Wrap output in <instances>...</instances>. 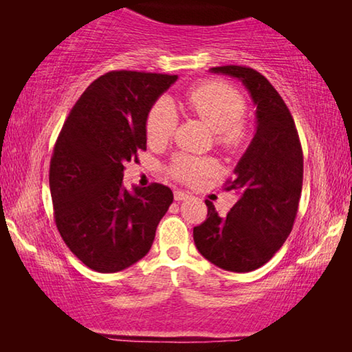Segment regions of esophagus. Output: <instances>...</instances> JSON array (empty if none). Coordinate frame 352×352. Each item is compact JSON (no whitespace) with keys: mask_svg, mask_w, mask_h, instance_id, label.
<instances>
[{"mask_svg":"<svg viewBox=\"0 0 352 352\" xmlns=\"http://www.w3.org/2000/svg\"><path fill=\"white\" fill-rule=\"evenodd\" d=\"M188 197H189V194H186V192H183V190H175V192H174V199H175L177 201L186 200Z\"/></svg>","mask_w":352,"mask_h":352,"instance_id":"1","label":"esophagus"}]
</instances>
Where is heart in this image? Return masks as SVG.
I'll use <instances>...</instances> for the list:
<instances>
[{"label":"heart","instance_id":"b5f03b06","mask_svg":"<svg viewBox=\"0 0 352 352\" xmlns=\"http://www.w3.org/2000/svg\"><path fill=\"white\" fill-rule=\"evenodd\" d=\"M182 105L194 116L208 124L216 136L217 146L225 151H234L247 136L242 118L247 104L239 91L223 82H206L186 93ZM177 115L168 100H158L148 111L146 136L151 146H162L175 132ZM214 170V163L208 158L178 153L169 163V174L184 183L199 182Z\"/></svg>","mask_w":352,"mask_h":352}]
</instances>
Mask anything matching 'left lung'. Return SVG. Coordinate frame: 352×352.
<instances>
[{"mask_svg":"<svg viewBox=\"0 0 352 352\" xmlns=\"http://www.w3.org/2000/svg\"><path fill=\"white\" fill-rule=\"evenodd\" d=\"M212 73L239 79L256 105L254 138L225 189L237 201L220 217L210 200L208 216L194 228L195 247L220 269L243 273L269 262L287 239L302 188V148L287 105L253 68L226 65Z\"/></svg>","mask_w":352,"mask_h":352,"instance_id":"obj_1","label":"left lung"}]
</instances>
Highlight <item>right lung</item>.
Instances as JSON below:
<instances>
[{
  "instance_id": "1",
  "label": "right lung",
  "mask_w": 352,
  "mask_h": 352,
  "mask_svg": "<svg viewBox=\"0 0 352 352\" xmlns=\"http://www.w3.org/2000/svg\"><path fill=\"white\" fill-rule=\"evenodd\" d=\"M177 76L110 71L71 109L50 164L58 233L88 269L115 273L148 253L174 200L160 183L122 186L124 163L146 151L147 115Z\"/></svg>"
}]
</instances>
